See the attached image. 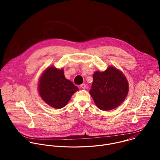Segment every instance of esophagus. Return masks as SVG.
Here are the masks:
<instances>
[{"label": "esophagus", "instance_id": "34e87169", "mask_svg": "<svg viewBox=\"0 0 160 160\" xmlns=\"http://www.w3.org/2000/svg\"><path fill=\"white\" fill-rule=\"evenodd\" d=\"M80 88H82V89H85V88H86V85H85V83H82V85H80Z\"/></svg>", "mask_w": 160, "mask_h": 160}]
</instances>
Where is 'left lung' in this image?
Wrapping results in <instances>:
<instances>
[{"label":"left lung","instance_id":"8db88e82","mask_svg":"<svg viewBox=\"0 0 160 160\" xmlns=\"http://www.w3.org/2000/svg\"><path fill=\"white\" fill-rule=\"evenodd\" d=\"M128 91L126 77L116 68L110 66L103 72L94 73L89 93L100 109L109 111L123 102Z\"/></svg>","mask_w":160,"mask_h":160}]
</instances>
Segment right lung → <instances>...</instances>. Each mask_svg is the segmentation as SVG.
Here are the masks:
<instances>
[{"instance_id": "right-lung-1", "label": "right lung", "mask_w": 160, "mask_h": 160, "mask_svg": "<svg viewBox=\"0 0 160 160\" xmlns=\"http://www.w3.org/2000/svg\"><path fill=\"white\" fill-rule=\"evenodd\" d=\"M78 90L67 80L62 69L49 67L42 75L38 83L40 97L48 104L56 109L64 107L73 94Z\"/></svg>"}]
</instances>
